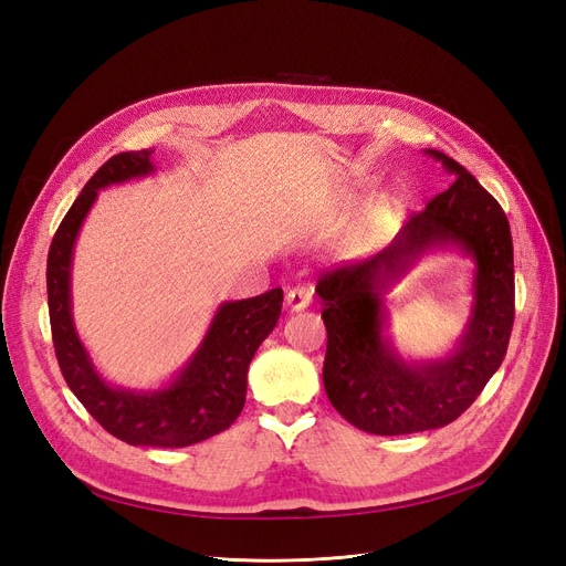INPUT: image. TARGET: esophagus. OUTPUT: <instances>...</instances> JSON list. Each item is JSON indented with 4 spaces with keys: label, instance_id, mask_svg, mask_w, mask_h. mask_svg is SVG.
I'll return each instance as SVG.
<instances>
[{
    "label": "esophagus",
    "instance_id": "obj_1",
    "mask_svg": "<svg viewBox=\"0 0 566 566\" xmlns=\"http://www.w3.org/2000/svg\"><path fill=\"white\" fill-rule=\"evenodd\" d=\"M286 307L291 312H298V310H305L310 303H312V291L305 289V286H294L286 291V298H284Z\"/></svg>",
    "mask_w": 566,
    "mask_h": 566
}]
</instances>
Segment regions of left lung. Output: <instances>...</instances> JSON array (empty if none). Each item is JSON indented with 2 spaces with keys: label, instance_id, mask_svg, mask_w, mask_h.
Masks as SVG:
<instances>
[{
  "label": "left lung",
  "instance_id": "8db88e82",
  "mask_svg": "<svg viewBox=\"0 0 566 566\" xmlns=\"http://www.w3.org/2000/svg\"><path fill=\"white\" fill-rule=\"evenodd\" d=\"M454 177L394 242L317 282L326 324L324 389L349 424L375 436H403L454 422L506 357L515 317L511 226L501 205L450 156L427 149ZM457 248L474 269V303L455 349L410 363L392 347L384 294L424 253Z\"/></svg>",
  "mask_w": 566,
  "mask_h": 566
}]
</instances>
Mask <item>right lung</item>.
<instances>
[{
  "label": "right lung",
  "mask_w": 566,
  "mask_h": 566,
  "mask_svg": "<svg viewBox=\"0 0 566 566\" xmlns=\"http://www.w3.org/2000/svg\"><path fill=\"white\" fill-rule=\"evenodd\" d=\"M151 156L154 149L118 154L83 186L51 242L49 315L65 382L104 429L128 446L186 448L226 431L238 420L247 399L249 364L277 326L284 296L282 289H270L254 298L221 303L193 357L165 387L128 389L102 378L74 326V244L102 188L154 175Z\"/></svg>",
  "instance_id": "obj_1"
}]
</instances>
